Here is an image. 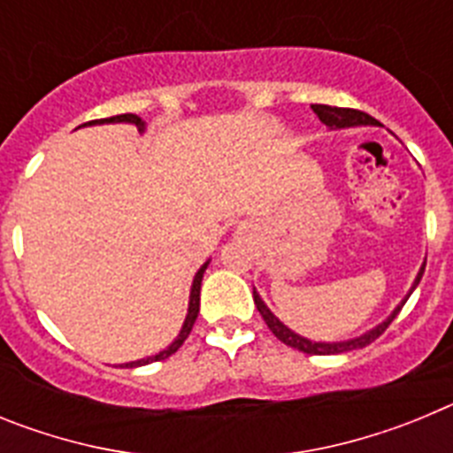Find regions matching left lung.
Wrapping results in <instances>:
<instances>
[{
    "mask_svg": "<svg viewBox=\"0 0 453 453\" xmlns=\"http://www.w3.org/2000/svg\"><path fill=\"white\" fill-rule=\"evenodd\" d=\"M318 113V118L322 119V124L326 127V129L331 131H338V129H351V127H376V119L372 118V115L363 113V111H354V108H338V106H326V104H313L311 106ZM424 267H426V261L422 263V267H419L418 276H415L413 286H411V290H408L406 297L402 299V302L395 306V311H392L390 315H388L386 319H383L381 324H376V326H372L370 331H365V334L356 335V338H347V340H335V342H322V340H308L303 338V335L295 334L292 329H288L286 324L281 322V319L276 318L274 313H272L270 308H267V303L263 302L261 295L256 292L254 288V303L256 308H258V313L263 315V319H265V324L270 326L272 334L276 335V338L281 340L283 345L288 347H295V349L303 351V354H319V356H326V354H345V351H354V349H363V347H367L370 342H374L379 335L383 334V331L388 329V324L392 322V319L397 318V313L402 311V306L406 303V299L413 295V290L418 288L419 279H422L424 274Z\"/></svg>",
    "mask_w": 453,
    "mask_h": 453,
    "instance_id": "obj_1",
    "label": "left lung"
}]
</instances>
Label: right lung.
Returning a JSON list of instances; mask_svg holds the SVG:
<instances>
[{"label":"right lung","instance_id":"right-lung-1","mask_svg":"<svg viewBox=\"0 0 453 453\" xmlns=\"http://www.w3.org/2000/svg\"><path fill=\"white\" fill-rule=\"evenodd\" d=\"M92 124H134L140 134H145V131H147L145 119L138 118V115H134V113L115 115V118H106V119H92V122L81 124V127H92ZM81 127H79V129H81ZM208 263H211V258H208V261L203 263L202 267H199L197 274H195V279H192L190 302H188V313H186V319H183V326H181V331H179L177 338L172 340L170 345H167L163 351H158V354L147 356V358H140V361L124 363V367H140V365H150V363H156V361H163V358H167V356L174 354V351H177L179 347L186 342V338L190 335V331H192V324H195V319H197V315H199V292H202V279H203V272H206Z\"/></svg>","mask_w":453,"mask_h":453}]
</instances>
